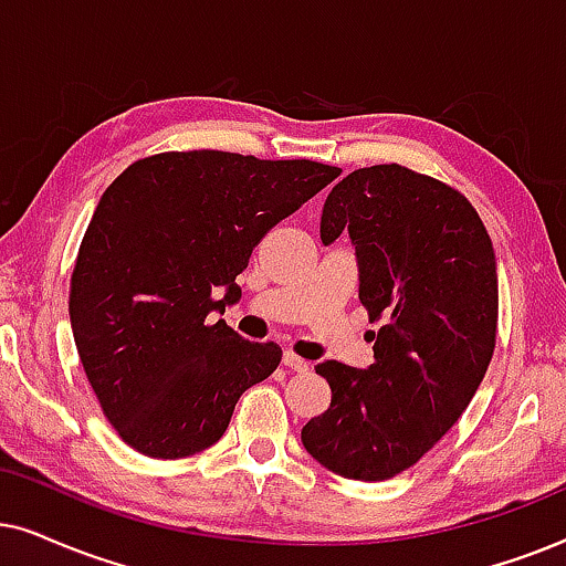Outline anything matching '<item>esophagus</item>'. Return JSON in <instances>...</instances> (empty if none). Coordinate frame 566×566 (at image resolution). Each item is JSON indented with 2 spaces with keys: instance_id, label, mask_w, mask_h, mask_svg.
<instances>
[{
  "instance_id": "esophagus-1",
  "label": "esophagus",
  "mask_w": 566,
  "mask_h": 566,
  "mask_svg": "<svg viewBox=\"0 0 566 566\" xmlns=\"http://www.w3.org/2000/svg\"><path fill=\"white\" fill-rule=\"evenodd\" d=\"M282 361H284V367H290V370H295V373H305L307 367H311V361L297 357V354H292V352H284Z\"/></svg>"
}]
</instances>
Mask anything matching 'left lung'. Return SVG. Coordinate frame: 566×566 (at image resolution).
Segmentation results:
<instances>
[{"instance_id": "left-lung-1", "label": "left lung", "mask_w": 566, "mask_h": 566, "mask_svg": "<svg viewBox=\"0 0 566 566\" xmlns=\"http://www.w3.org/2000/svg\"><path fill=\"white\" fill-rule=\"evenodd\" d=\"M346 232L359 303L382 321L365 370L323 359L331 406L303 448L344 479L382 481L461 419L496 338V259L469 199L401 165L359 168L331 188L321 240Z\"/></svg>"}]
</instances>
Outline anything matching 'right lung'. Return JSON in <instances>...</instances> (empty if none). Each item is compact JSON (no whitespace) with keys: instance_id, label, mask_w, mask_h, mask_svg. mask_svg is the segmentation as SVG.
I'll return each mask as SVG.
<instances>
[{"instance_id":"1","label":"right lung","mask_w":566,"mask_h":566,"mask_svg":"<svg viewBox=\"0 0 566 566\" xmlns=\"http://www.w3.org/2000/svg\"><path fill=\"white\" fill-rule=\"evenodd\" d=\"M313 160L163 153L97 201L72 274L82 367L120 440L178 461L212 448L238 398L282 361L222 318L259 240L338 176Z\"/></svg>"}]
</instances>
